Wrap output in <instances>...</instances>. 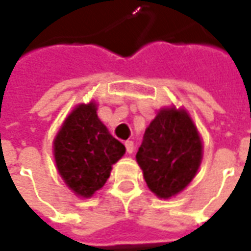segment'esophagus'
Returning <instances> with one entry per match:
<instances>
[{
	"label": "esophagus",
	"mask_w": 251,
	"mask_h": 251,
	"mask_svg": "<svg viewBox=\"0 0 251 251\" xmlns=\"http://www.w3.org/2000/svg\"><path fill=\"white\" fill-rule=\"evenodd\" d=\"M125 147H126V152L133 153V151H134V142H133V141H126Z\"/></svg>",
	"instance_id": "esophagus-1"
}]
</instances>
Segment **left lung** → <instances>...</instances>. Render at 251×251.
Listing matches in <instances>:
<instances>
[{"label": "left lung", "mask_w": 251, "mask_h": 251, "mask_svg": "<svg viewBox=\"0 0 251 251\" xmlns=\"http://www.w3.org/2000/svg\"><path fill=\"white\" fill-rule=\"evenodd\" d=\"M137 161L149 189L168 199L194 179L201 160V141L184 110H161L148 126Z\"/></svg>", "instance_id": "1"}]
</instances>
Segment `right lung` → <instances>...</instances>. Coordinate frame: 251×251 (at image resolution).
<instances>
[{
	"instance_id": "right-lung-1",
	"label": "right lung",
	"mask_w": 251,
	"mask_h": 251,
	"mask_svg": "<svg viewBox=\"0 0 251 251\" xmlns=\"http://www.w3.org/2000/svg\"><path fill=\"white\" fill-rule=\"evenodd\" d=\"M53 151L66 184L79 196L88 198L103 187L125 147L100 122L95 104L88 103L77 106L68 115L55 138Z\"/></svg>"
}]
</instances>
